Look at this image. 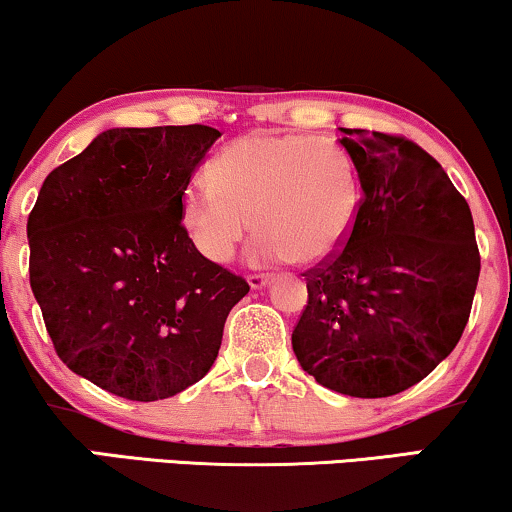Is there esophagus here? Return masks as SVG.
I'll list each match as a JSON object with an SVG mask.
<instances>
[{
	"label": "esophagus",
	"mask_w": 512,
	"mask_h": 512,
	"mask_svg": "<svg viewBox=\"0 0 512 512\" xmlns=\"http://www.w3.org/2000/svg\"><path fill=\"white\" fill-rule=\"evenodd\" d=\"M248 283H250L252 290H262V288L269 286L271 278L264 276V274H252V276H248Z\"/></svg>",
	"instance_id": "1"
}]
</instances>
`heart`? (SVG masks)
I'll list each match as a JSON object with an SVG mask.
<instances>
[{"label":"heart","instance_id":"heart-1","mask_svg":"<svg viewBox=\"0 0 512 512\" xmlns=\"http://www.w3.org/2000/svg\"><path fill=\"white\" fill-rule=\"evenodd\" d=\"M210 186L181 198V224L205 260L226 264L260 231L252 257L262 264H321L345 248L361 191L352 158L333 141L300 134H248L208 167Z\"/></svg>","mask_w":512,"mask_h":512}]
</instances>
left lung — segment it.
Wrapping results in <instances>:
<instances>
[{
	"label": "left lung",
	"instance_id": "8db88e82",
	"mask_svg": "<svg viewBox=\"0 0 512 512\" xmlns=\"http://www.w3.org/2000/svg\"><path fill=\"white\" fill-rule=\"evenodd\" d=\"M342 134L361 184L357 224L333 260L304 274L293 352L328 390L392 397L454 352L480 250L468 203L430 153L383 132Z\"/></svg>",
	"mask_w": 512,
	"mask_h": 512
}]
</instances>
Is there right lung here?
Listing matches in <instances>:
<instances>
[{
  "label": "right lung",
  "instance_id": "obj_1",
  "mask_svg": "<svg viewBox=\"0 0 512 512\" xmlns=\"http://www.w3.org/2000/svg\"><path fill=\"white\" fill-rule=\"evenodd\" d=\"M215 127H115L44 179L28 217L30 288L70 371L158 401L215 364L245 278L205 260L181 196Z\"/></svg>",
  "mask_w": 512,
  "mask_h": 512
}]
</instances>
